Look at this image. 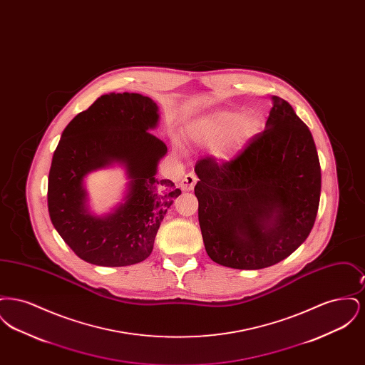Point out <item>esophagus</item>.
<instances>
[{
    "label": "esophagus",
    "mask_w": 365,
    "mask_h": 365,
    "mask_svg": "<svg viewBox=\"0 0 365 365\" xmlns=\"http://www.w3.org/2000/svg\"><path fill=\"white\" fill-rule=\"evenodd\" d=\"M197 176L192 174V173H189V174L185 175V178L180 180V189L183 191H190L192 190V187H194V185L197 183Z\"/></svg>",
    "instance_id": "obj_1"
}]
</instances>
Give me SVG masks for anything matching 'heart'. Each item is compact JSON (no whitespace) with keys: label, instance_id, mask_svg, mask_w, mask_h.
I'll return each instance as SVG.
<instances>
[{"label":"heart","instance_id":"heart-1","mask_svg":"<svg viewBox=\"0 0 365 365\" xmlns=\"http://www.w3.org/2000/svg\"><path fill=\"white\" fill-rule=\"evenodd\" d=\"M257 131V120L252 115L219 110L191 120L186 138L200 148H212L215 155L228 160L237 155Z\"/></svg>","mask_w":365,"mask_h":365}]
</instances>
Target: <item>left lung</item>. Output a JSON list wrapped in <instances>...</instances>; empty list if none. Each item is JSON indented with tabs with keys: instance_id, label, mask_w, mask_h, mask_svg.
<instances>
[{
	"instance_id": "obj_1",
	"label": "left lung",
	"mask_w": 365,
	"mask_h": 365,
	"mask_svg": "<svg viewBox=\"0 0 365 365\" xmlns=\"http://www.w3.org/2000/svg\"><path fill=\"white\" fill-rule=\"evenodd\" d=\"M198 222L209 257L235 269H261L289 257L312 230L322 174L312 134L292 105L272 97L265 130L217 164L202 158Z\"/></svg>"
}]
</instances>
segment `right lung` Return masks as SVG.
<instances>
[{
  "mask_svg": "<svg viewBox=\"0 0 365 365\" xmlns=\"http://www.w3.org/2000/svg\"><path fill=\"white\" fill-rule=\"evenodd\" d=\"M156 103L138 93H109L76 115L53 153L48 208L53 226L82 260L125 267L148 259L168 208L182 191L156 178L167 146L152 130ZM120 165L129 179L123 202L98 217L88 207L87 174Z\"/></svg>",
  "mask_w": 365,
  "mask_h": 365,
  "instance_id": "right-lung-1",
  "label": "right lung"
}]
</instances>
